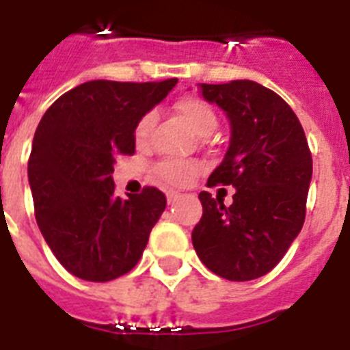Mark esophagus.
<instances>
[{
  "mask_svg": "<svg viewBox=\"0 0 350 350\" xmlns=\"http://www.w3.org/2000/svg\"><path fill=\"white\" fill-rule=\"evenodd\" d=\"M180 192H176V191H169L167 192V202L169 203H176L178 202V200H180Z\"/></svg>",
  "mask_w": 350,
  "mask_h": 350,
  "instance_id": "obj_1",
  "label": "esophagus"
}]
</instances>
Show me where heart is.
<instances>
[{
    "label": "heart",
    "mask_w": 350,
    "mask_h": 350,
    "mask_svg": "<svg viewBox=\"0 0 350 350\" xmlns=\"http://www.w3.org/2000/svg\"><path fill=\"white\" fill-rule=\"evenodd\" d=\"M176 112L180 114L181 120L191 126L196 134H211L218 125V114L214 107L198 96H183L176 101ZM154 123H156V114L147 112L143 114L134 125V142L137 147H145L150 142ZM200 172L198 163L192 161H176V159H163L154 167V174L159 180L172 187H183Z\"/></svg>",
    "instance_id": "1"
}]
</instances>
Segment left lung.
<instances>
[{"mask_svg": "<svg viewBox=\"0 0 350 350\" xmlns=\"http://www.w3.org/2000/svg\"><path fill=\"white\" fill-rule=\"evenodd\" d=\"M230 120V143L207 187L232 185V203L200 192L192 245L203 265L230 282L265 276L305 221L312 156L298 116L276 92L249 79L202 83Z\"/></svg>", "mask_w": 350, "mask_h": 350, "instance_id": "obj_1", "label": "left lung"}]
</instances>
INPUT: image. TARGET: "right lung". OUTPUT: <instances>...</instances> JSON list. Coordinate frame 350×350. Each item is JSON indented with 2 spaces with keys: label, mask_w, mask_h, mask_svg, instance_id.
I'll return each instance as SVG.
<instances>
[{
  "label": "right lung",
  "mask_w": 350,
  "mask_h": 350,
  "mask_svg": "<svg viewBox=\"0 0 350 350\" xmlns=\"http://www.w3.org/2000/svg\"><path fill=\"white\" fill-rule=\"evenodd\" d=\"M176 83L94 79L59 96L41 118L29 158L36 221L74 276L111 282L142 258L167 198L156 187L116 196L112 172L118 156L136 150V121Z\"/></svg>",
  "instance_id": "obj_1"
}]
</instances>
